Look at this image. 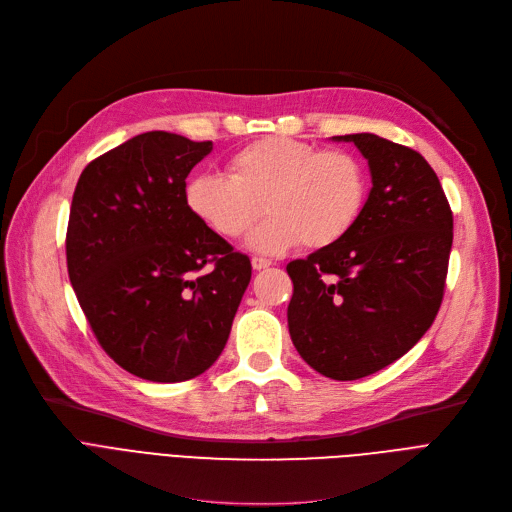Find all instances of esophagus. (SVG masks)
<instances>
[{
	"label": "esophagus",
	"instance_id": "1",
	"mask_svg": "<svg viewBox=\"0 0 512 512\" xmlns=\"http://www.w3.org/2000/svg\"><path fill=\"white\" fill-rule=\"evenodd\" d=\"M251 265H253L255 272H261V270H267V267L272 265V261L270 259H263V257H253Z\"/></svg>",
	"mask_w": 512,
	"mask_h": 512
}]
</instances>
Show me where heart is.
Here are the masks:
<instances>
[{
	"instance_id": "1",
	"label": "heart",
	"mask_w": 512,
	"mask_h": 512,
	"mask_svg": "<svg viewBox=\"0 0 512 512\" xmlns=\"http://www.w3.org/2000/svg\"><path fill=\"white\" fill-rule=\"evenodd\" d=\"M230 176L199 172L184 186V203L211 232L224 238L245 234L263 207V220L247 238L257 253L276 255L303 242L324 249L344 238L367 199V172L348 151L265 137L234 153Z\"/></svg>"
}]
</instances>
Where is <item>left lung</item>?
I'll return each mask as SVG.
<instances>
[{
	"instance_id": "8db88e82",
	"label": "left lung",
	"mask_w": 512,
	"mask_h": 512,
	"mask_svg": "<svg viewBox=\"0 0 512 512\" xmlns=\"http://www.w3.org/2000/svg\"><path fill=\"white\" fill-rule=\"evenodd\" d=\"M367 159L371 188L355 226L290 261L288 332L326 378L348 382L407 355L438 315L452 249V211L432 166L371 132L332 137Z\"/></svg>"
}]
</instances>
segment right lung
Returning <instances> with one entry per match:
<instances>
[{"label":"right lung","instance_id":"1","mask_svg":"<svg viewBox=\"0 0 512 512\" xmlns=\"http://www.w3.org/2000/svg\"><path fill=\"white\" fill-rule=\"evenodd\" d=\"M213 149L151 130L103 153L76 184L68 276L122 369L176 384L201 375L230 336L251 261L186 209V176Z\"/></svg>","mask_w":512,"mask_h":512}]
</instances>
